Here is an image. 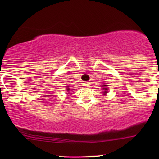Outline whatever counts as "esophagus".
Instances as JSON below:
<instances>
[{
	"label": "esophagus",
	"instance_id": "esophagus-1",
	"mask_svg": "<svg viewBox=\"0 0 159 159\" xmlns=\"http://www.w3.org/2000/svg\"><path fill=\"white\" fill-rule=\"evenodd\" d=\"M89 85H90L89 82H84L83 83V86H84V87H89Z\"/></svg>",
	"mask_w": 159,
	"mask_h": 159
}]
</instances>
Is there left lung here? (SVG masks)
<instances>
[{
	"mask_svg": "<svg viewBox=\"0 0 159 159\" xmlns=\"http://www.w3.org/2000/svg\"><path fill=\"white\" fill-rule=\"evenodd\" d=\"M103 90H105V92H104V94H106V93H107V89H106V88H103Z\"/></svg>",
	"mask_w": 159,
	"mask_h": 159,
	"instance_id": "left-lung-1",
	"label": "left lung"
}]
</instances>
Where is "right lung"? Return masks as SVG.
I'll use <instances>...</instances> for the list:
<instances>
[{
	"label": "right lung",
	"instance_id": "add662e5",
	"mask_svg": "<svg viewBox=\"0 0 159 159\" xmlns=\"http://www.w3.org/2000/svg\"><path fill=\"white\" fill-rule=\"evenodd\" d=\"M67 89H68V90H69V88H67Z\"/></svg>",
	"mask_w": 159,
	"mask_h": 159
}]
</instances>
